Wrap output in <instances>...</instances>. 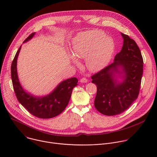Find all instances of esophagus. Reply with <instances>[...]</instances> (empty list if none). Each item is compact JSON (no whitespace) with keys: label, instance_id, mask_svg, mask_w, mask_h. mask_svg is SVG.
Segmentation results:
<instances>
[{"label":"esophagus","instance_id":"obj_1","mask_svg":"<svg viewBox=\"0 0 157 157\" xmlns=\"http://www.w3.org/2000/svg\"><path fill=\"white\" fill-rule=\"evenodd\" d=\"M80 82L81 83H86L87 82V79L86 78H82L81 79H80Z\"/></svg>","mask_w":157,"mask_h":157}]
</instances>
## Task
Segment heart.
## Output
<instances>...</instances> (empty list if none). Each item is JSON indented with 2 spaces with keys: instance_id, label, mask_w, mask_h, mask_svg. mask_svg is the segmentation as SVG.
Wrapping results in <instances>:
<instances>
[{
  "instance_id": "1",
  "label": "heart",
  "mask_w": 157,
  "mask_h": 157,
  "mask_svg": "<svg viewBox=\"0 0 157 157\" xmlns=\"http://www.w3.org/2000/svg\"><path fill=\"white\" fill-rule=\"evenodd\" d=\"M114 41L99 30H92L79 34L73 42L71 61L78 64L77 59L86 58L87 68L93 71L104 67L110 60L114 51Z\"/></svg>"
}]
</instances>
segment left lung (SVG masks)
Listing matches in <instances>:
<instances>
[{"label": "left lung", "instance_id": "left-lung-1", "mask_svg": "<svg viewBox=\"0 0 157 157\" xmlns=\"http://www.w3.org/2000/svg\"><path fill=\"white\" fill-rule=\"evenodd\" d=\"M121 51L114 61L91 76L97 86L94 106L101 114L112 116L127 110L139 94L143 75V58L137 43L121 33Z\"/></svg>", "mask_w": 157, "mask_h": 157}]
</instances>
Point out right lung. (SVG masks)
Wrapping results in <instances>:
<instances>
[{
	"label": "right lung",
	"instance_id": "obj_1",
	"mask_svg": "<svg viewBox=\"0 0 157 157\" xmlns=\"http://www.w3.org/2000/svg\"><path fill=\"white\" fill-rule=\"evenodd\" d=\"M35 33H32L24 41L30 40ZM21 46L18 50L11 66V77L16 97L19 102L33 116L41 119H50L60 114L68 104L73 89L78 85V79L71 78L61 81L50 94L36 96L22 87L18 77L17 63Z\"/></svg>",
	"mask_w": 157,
	"mask_h": 157
}]
</instances>
